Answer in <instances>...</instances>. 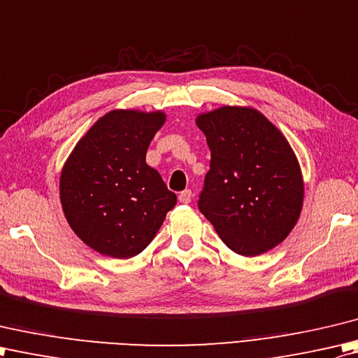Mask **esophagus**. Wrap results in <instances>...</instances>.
I'll list each match as a JSON object with an SVG mask.
<instances>
[{
    "instance_id": "34e87169",
    "label": "esophagus",
    "mask_w": 358,
    "mask_h": 358,
    "mask_svg": "<svg viewBox=\"0 0 358 358\" xmlns=\"http://www.w3.org/2000/svg\"><path fill=\"white\" fill-rule=\"evenodd\" d=\"M178 198H179V202H180V203H188L189 201H192V198H193L192 189H184V192L179 193Z\"/></svg>"
}]
</instances>
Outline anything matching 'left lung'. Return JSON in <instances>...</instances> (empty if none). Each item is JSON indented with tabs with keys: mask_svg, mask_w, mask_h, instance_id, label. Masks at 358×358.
Here are the masks:
<instances>
[{
	"mask_svg": "<svg viewBox=\"0 0 358 358\" xmlns=\"http://www.w3.org/2000/svg\"><path fill=\"white\" fill-rule=\"evenodd\" d=\"M196 125L211 152L201 213L238 255L273 249L295 227L304 198L301 169L287 138L258 109L245 106L199 114Z\"/></svg>",
	"mask_w": 358,
	"mask_h": 358,
	"instance_id": "8db88e82",
	"label": "left lung"
}]
</instances>
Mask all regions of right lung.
Returning a JSON list of instances; mask_svg holds the SVG:
<instances>
[{
	"mask_svg": "<svg viewBox=\"0 0 358 358\" xmlns=\"http://www.w3.org/2000/svg\"><path fill=\"white\" fill-rule=\"evenodd\" d=\"M165 119L162 111H109L80 138L63 165V213L76 235L101 255L136 257L176 206V194L145 162Z\"/></svg>",
	"mask_w": 358,
	"mask_h": 358,
	"instance_id": "right-lung-1",
	"label": "right lung"
}]
</instances>
